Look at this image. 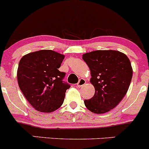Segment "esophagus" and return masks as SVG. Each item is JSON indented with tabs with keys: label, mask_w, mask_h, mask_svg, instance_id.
<instances>
[{
	"label": "esophagus",
	"mask_w": 149,
	"mask_h": 149,
	"mask_svg": "<svg viewBox=\"0 0 149 149\" xmlns=\"http://www.w3.org/2000/svg\"><path fill=\"white\" fill-rule=\"evenodd\" d=\"M85 84H86L85 79H79V82L77 84V87H83V86L85 85Z\"/></svg>",
	"instance_id": "34e87169"
}]
</instances>
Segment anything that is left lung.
<instances>
[{"label":"left lung","mask_w":149,"mask_h":149,"mask_svg":"<svg viewBox=\"0 0 149 149\" xmlns=\"http://www.w3.org/2000/svg\"><path fill=\"white\" fill-rule=\"evenodd\" d=\"M90 70L95 95L84 101L86 108L96 114L116 108L125 97L131 84L133 69L125 54L116 50H97L82 55Z\"/></svg>","instance_id":"1"}]
</instances>
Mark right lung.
I'll return each instance as SVG.
<instances>
[{
    "label": "right lung",
    "instance_id": "add662e5",
    "mask_svg": "<svg viewBox=\"0 0 149 149\" xmlns=\"http://www.w3.org/2000/svg\"><path fill=\"white\" fill-rule=\"evenodd\" d=\"M64 55L52 50L31 52L20 60L17 70L18 84L26 99L35 110L52 113L63 104L66 90L65 73L58 69Z\"/></svg>",
    "mask_w": 149,
    "mask_h": 149
}]
</instances>
